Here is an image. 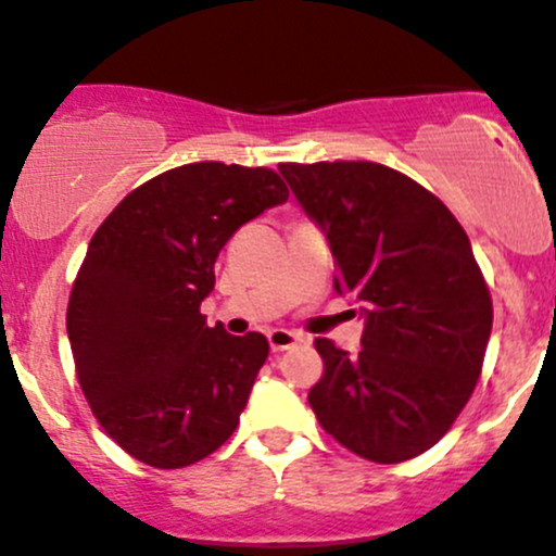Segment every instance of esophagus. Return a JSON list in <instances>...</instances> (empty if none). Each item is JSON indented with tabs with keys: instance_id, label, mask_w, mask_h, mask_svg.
Segmentation results:
<instances>
[{
	"instance_id": "34e87169",
	"label": "esophagus",
	"mask_w": 556,
	"mask_h": 556,
	"mask_svg": "<svg viewBox=\"0 0 556 556\" xmlns=\"http://www.w3.org/2000/svg\"><path fill=\"white\" fill-rule=\"evenodd\" d=\"M266 338H268V346H271V352H288V349H293L295 343H303V338L298 336V332H290V330H268Z\"/></svg>"
}]
</instances>
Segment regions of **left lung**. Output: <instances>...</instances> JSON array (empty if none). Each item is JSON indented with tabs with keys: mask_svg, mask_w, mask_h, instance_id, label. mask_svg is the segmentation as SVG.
<instances>
[{
	"mask_svg": "<svg viewBox=\"0 0 556 556\" xmlns=\"http://www.w3.org/2000/svg\"><path fill=\"white\" fill-rule=\"evenodd\" d=\"M323 226L332 288L365 308L362 349L317 338L319 426L372 464L416 458L447 434L479 381L493 301L469 237L440 197L378 162H282Z\"/></svg>",
	"mask_w": 556,
	"mask_h": 556,
	"instance_id": "1",
	"label": "left lung"
}]
</instances>
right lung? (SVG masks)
Segmentation results:
<instances>
[{
	"label": "right lung",
	"mask_w": 556,
	"mask_h": 556,
	"mask_svg": "<svg viewBox=\"0 0 556 556\" xmlns=\"http://www.w3.org/2000/svg\"><path fill=\"white\" fill-rule=\"evenodd\" d=\"M288 197L268 167L191 162L132 189L92 233L68 341L92 416L140 464L184 469L237 429L268 343L207 327L200 306L233 231Z\"/></svg>",
	"instance_id": "add662e5"
}]
</instances>
